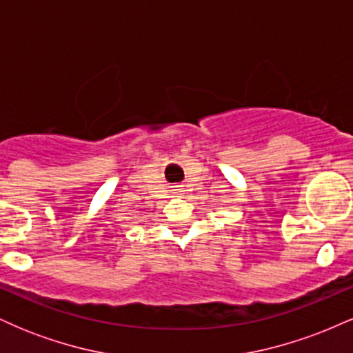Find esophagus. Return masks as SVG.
<instances>
[{
	"label": "esophagus",
	"instance_id": "obj_1",
	"mask_svg": "<svg viewBox=\"0 0 353 353\" xmlns=\"http://www.w3.org/2000/svg\"><path fill=\"white\" fill-rule=\"evenodd\" d=\"M176 190H181V189H176Z\"/></svg>",
	"mask_w": 353,
	"mask_h": 353
}]
</instances>
